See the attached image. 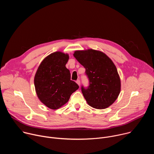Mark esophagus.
<instances>
[{
    "mask_svg": "<svg viewBox=\"0 0 154 154\" xmlns=\"http://www.w3.org/2000/svg\"><path fill=\"white\" fill-rule=\"evenodd\" d=\"M76 83L78 84L79 86H80V81L79 80H77L76 81Z\"/></svg>",
    "mask_w": 154,
    "mask_h": 154,
    "instance_id": "obj_1",
    "label": "esophagus"
}]
</instances>
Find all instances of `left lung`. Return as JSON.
<instances>
[{"instance_id": "1", "label": "left lung", "mask_w": 154, "mask_h": 154, "mask_svg": "<svg viewBox=\"0 0 154 154\" xmlns=\"http://www.w3.org/2000/svg\"><path fill=\"white\" fill-rule=\"evenodd\" d=\"M75 59L86 69L90 85L82 86L87 103L96 109H105L112 105L121 91V80L116 66L105 54L94 49L75 51Z\"/></svg>"}]
</instances>
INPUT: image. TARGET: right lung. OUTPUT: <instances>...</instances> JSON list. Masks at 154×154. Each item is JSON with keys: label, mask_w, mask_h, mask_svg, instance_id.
<instances>
[{"label": "right lung", "mask_w": 154, "mask_h": 154, "mask_svg": "<svg viewBox=\"0 0 154 154\" xmlns=\"http://www.w3.org/2000/svg\"><path fill=\"white\" fill-rule=\"evenodd\" d=\"M69 55L58 51L44 59L34 78L38 99L48 108L57 109L67 103L71 95L79 89V85L71 80V74L66 64Z\"/></svg>", "instance_id": "add662e5"}]
</instances>
